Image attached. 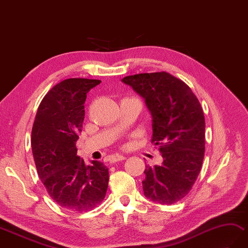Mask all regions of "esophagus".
Here are the masks:
<instances>
[{
	"mask_svg": "<svg viewBox=\"0 0 248 248\" xmlns=\"http://www.w3.org/2000/svg\"><path fill=\"white\" fill-rule=\"evenodd\" d=\"M125 157L124 155H120V154H114L110 157V162L111 163H116V162H120V160H124Z\"/></svg>",
	"mask_w": 248,
	"mask_h": 248,
	"instance_id": "34e87169",
	"label": "esophagus"
}]
</instances>
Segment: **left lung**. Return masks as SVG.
Returning <instances> with one entry per match:
<instances>
[{"label": "left lung", "mask_w": 248, "mask_h": 248, "mask_svg": "<svg viewBox=\"0 0 248 248\" xmlns=\"http://www.w3.org/2000/svg\"><path fill=\"white\" fill-rule=\"evenodd\" d=\"M122 81L145 99L152 116V142L163 164L146 166L142 190L155 203L171 205L191 190L205 152V118L197 96L169 73H145Z\"/></svg>", "instance_id": "1"}]
</instances>
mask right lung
I'll return each mask as SVG.
<instances>
[{"instance_id":"1","label":"right lung","mask_w":248,"mask_h":248,"mask_svg":"<svg viewBox=\"0 0 248 248\" xmlns=\"http://www.w3.org/2000/svg\"><path fill=\"white\" fill-rule=\"evenodd\" d=\"M101 81L70 78L56 84L38 108L31 130V149L38 175L49 197L70 211H89L106 197L108 169L91 166L77 155L86 94Z\"/></svg>"}]
</instances>
